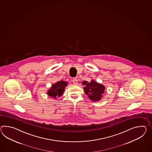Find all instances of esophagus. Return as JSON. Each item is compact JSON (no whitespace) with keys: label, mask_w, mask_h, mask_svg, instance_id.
I'll return each instance as SVG.
<instances>
[{"label":"esophagus","mask_w":152,"mask_h":152,"mask_svg":"<svg viewBox=\"0 0 152 152\" xmlns=\"http://www.w3.org/2000/svg\"><path fill=\"white\" fill-rule=\"evenodd\" d=\"M72 82H73V83H74L75 85H77L78 83L77 79L76 78H73V80H72Z\"/></svg>","instance_id":"esophagus-1"}]
</instances>
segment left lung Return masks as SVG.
I'll use <instances>...</instances> for the list:
<instances>
[{
	"instance_id": "8db88e82",
	"label": "left lung",
	"mask_w": 152,
	"mask_h": 152,
	"mask_svg": "<svg viewBox=\"0 0 152 152\" xmlns=\"http://www.w3.org/2000/svg\"><path fill=\"white\" fill-rule=\"evenodd\" d=\"M83 85L85 86L84 91L88 98L93 102H97L101 99L104 93L105 87L103 85L92 80L90 82H82Z\"/></svg>"
}]
</instances>
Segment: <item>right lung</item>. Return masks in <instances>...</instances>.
Here are the masks:
<instances>
[{"label":"right lung","instance_id":"obj_1","mask_svg":"<svg viewBox=\"0 0 152 152\" xmlns=\"http://www.w3.org/2000/svg\"><path fill=\"white\" fill-rule=\"evenodd\" d=\"M67 86V82L63 81L57 82L52 86L50 88L48 91L47 94L49 96L56 99L58 96H61Z\"/></svg>","mask_w":152,"mask_h":152}]
</instances>
